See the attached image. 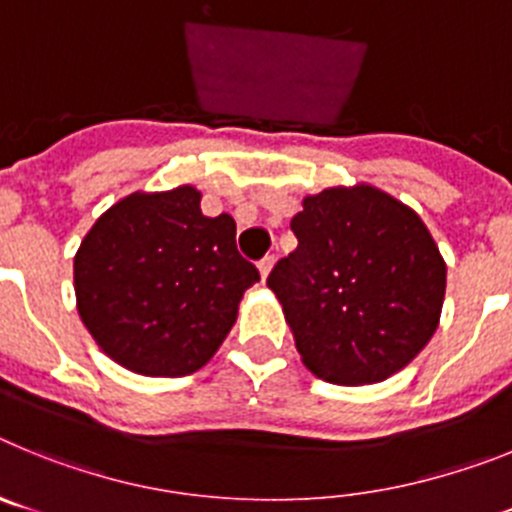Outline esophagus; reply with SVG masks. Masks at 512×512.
I'll return each instance as SVG.
<instances>
[{"label": "esophagus", "instance_id": "esophagus-1", "mask_svg": "<svg viewBox=\"0 0 512 512\" xmlns=\"http://www.w3.org/2000/svg\"><path fill=\"white\" fill-rule=\"evenodd\" d=\"M271 266H274V256H264V259L259 261V271H261V279H266L269 277V271H271Z\"/></svg>", "mask_w": 512, "mask_h": 512}]
</instances>
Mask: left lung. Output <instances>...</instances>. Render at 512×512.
I'll list each match as a JSON object with an SVG mask.
<instances>
[{"label":"left lung","instance_id":"1","mask_svg":"<svg viewBox=\"0 0 512 512\" xmlns=\"http://www.w3.org/2000/svg\"><path fill=\"white\" fill-rule=\"evenodd\" d=\"M297 248L271 269L295 346L312 374L374 384L431 341L446 264L408 205L359 184L305 197L292 217Z\"/></svg>","mask_w":512,"mask_h":512}]
</instances>
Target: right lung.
<instances>
[{
  "mask_svg": "<svg viewBox=\"0 0 512 512\" xmlns=\"http://www.w3.org/2000/svg\"><path fill=\"white\" fill-rule=\"evenodd\" d=\"M194 187L135 192L99 217L74 259L76 307L104 354L146 377H187L212 359L259 269L230 215Z\"/></svg>",
  "mask_w": 512,
  "mask_h": 512,
  "instance_id": "1",
  "label": "right lung"
}]
</instances>
